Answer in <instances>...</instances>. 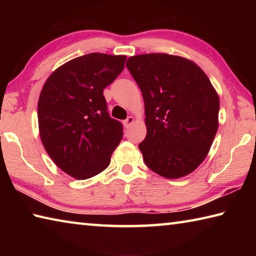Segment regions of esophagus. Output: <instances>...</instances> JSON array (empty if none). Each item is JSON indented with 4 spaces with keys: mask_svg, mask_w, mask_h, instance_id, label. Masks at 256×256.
Masks as SVG:
<instances>
[{
    "mask_svg": "<svg viewBox=\"0 0 256 256\" xmlns=\"http://www.w3.org/2000/svg\"><path fill=\"white\" fill-rule=\"evenodd\" d=\"M133 123H134V118L133 116H128V118L124 120V126L128 128Z\"/></svg>",
    "mask_w": 256,
    "mask_h": 256,
    "instance_id": "34e87169",
    "label": "esophagus"
}]
</instances>
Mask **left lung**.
<instances>
[{
	"mask_svg": "<svg viewBox=\"0 0 256 256\" xmlns=\"http://www.w3.org/2000/svg\"><path fill=\"white\" fill-rule=\"evenodd\" d=\"M144 102L146 136L138 144L146 166L180 178L200 166L219 126V96L193 60L164 53L126 62Z\"/></svg>",
	"mask_w": 256,
	"mask_h": 256,
	"instance_id": "left-lung-1",
	"label": "left lung"
}]
</instances>
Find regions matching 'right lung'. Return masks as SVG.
<instances>
[{
  "label": "right lung",
  "instance_id": "obj_1",
  "mask_svg": "<svg viewBox=\"0 0 256 256\" xmlns=\"http://www.w3.org/2000/svg\"><path fill=\"white\" fill-rule=\"evenodd\" d=\"M125 55L79 56L52 73L38 99L42 146L54 164L76 180L105 170L123 138L102 92L120 74Z\"/></svg>",
  "mask_w": 256,
  "mask_h": 256
}]
</instances>
